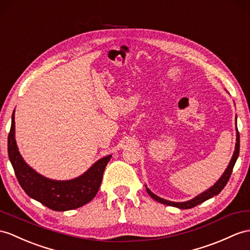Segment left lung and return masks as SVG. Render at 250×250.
I'll return each mask as SVG.
<instances>
[{"mask_svg": "<svg viewBox=\"0 0 250 250\" xmlns=\"http://www.w3.org/2000/svg\"><path fill=\"white\" fill-rule=\"evenodd\" d=\"M235 125H236V120H235ZM239 154H240V133H239V131H237V127H236V143H235V148L233 151L232 158H231L227 168L225 169V172L223 173L220 179H218L211 188H209L208 190H206L205 192L200 193L199 195L195 196L190 200H188V202H182V203H176V202H171V200L163 199L159 196H157L156 194H154L147 187L145 186L146 191H147V193L149 194V196L151 198H154L155 200H157L158 203H161V204L167 205V206L176 207V208H179V209H191V208H193V207L202 204V203L206 202V200L212 198L213 196L217 195V194H220V192L225 188V186L227 185V182L230 178V175H231V173H232V169H233V167L236 162L237 157H239Z\"/></svg>", "mask_w": 250, "mask_h": 250, "instance_id": "left-lung-1", "label": "left lung"}]
</instances>
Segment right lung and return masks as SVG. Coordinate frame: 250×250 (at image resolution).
Listing matches in <instances>:
<instances>
[{"instance_id":"right-lung-1","label":"right lung","mask_w":250,"mask_h":250,"mask_svg":"<svg viewBox=\"0 0 250 250\" xmlns=\"http://www.w3.org/2000/svg\"><path fill=\"white\" fill-rule=\"evenodd\" d=\"M8 157L18 181L29 197L54 211H68L79 208L94 198L112 155L101 158L74 179L55 180L44 177L30 167L20 154L15 138L14 110L8 135Z\"/></svg>"}]
</instances>
